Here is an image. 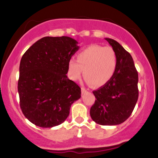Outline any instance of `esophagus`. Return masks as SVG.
I'll return each instance as SVG.
<instances>
[{
	"mask_svg": "<svg viewBox=\"0 0 158 158\" xmlns=\"http://www.w3.org/2000/svg\"><path fill=\"white\" fill-rule=\"evenodd\" d=\"M81 94H85V93H86V92H88L87 91V90L84 88H81Z\"/></svg>",
	"mask_w": 158,
	"mask_h": 158,
	"instance_id": "1",
	"label": "esophagus"
}]
</instances>
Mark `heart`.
<instances>
[{
    "mask_svg": "<svg viewBox=\"0 0 158 158\" xmlns=\"http://www.w3.org/2000/svg\"><path fill=\"white\" fill-rule=\"evenodd\" d=\"M117 67V54L110 47L90 45L77 55V61L70 59L68 69L70 77L74 81L84 77L94 88H99L110 80Z\"/></svg>",
    "mask_w": 158,
    "mask_h": 158,
    "instance_id": "1",
    "label": "heart"
}]
</instances>
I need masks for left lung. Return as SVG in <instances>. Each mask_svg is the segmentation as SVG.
Listing matches in <instances>:
<instances>
[{"label":"left lung","instance_id":"obj_1","mask_svg":"<svg viewBox=\"0 0 158 158\" xmlns=\"http://www.w3.org/2000/svg\"><path fill=\"white\" fill-rule=\"evenodd\" d=\"M117 54L115 73L107 84L94 90L96 100L90 115L97 124L116 126L130 117L138 99V73L131 54L120 44L111 39H105Z\"/></svg>","mask_w":158,"mask_h":158}]
</instances>
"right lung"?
Returning <instances> with one entry per match:
<instances>
[{
  "mask_svg": "<svg viewBox=\"0 0 158 158\" xmlns=\"http://www.w3.org/2000/svg\"><path fill=\"white\" fill-rule=\"evenodd\" d=\"M68 36L39 39L21 59L18 90L20 107L35 126L52 128L68 118L81 88L67 77L68 61L79 49Z\"/></svg>",
  "mask_w": 158,
  "mask_h": 158,
  "instance_id": "right-lung-1",
  "label": "right lung"
}]
</instances>
